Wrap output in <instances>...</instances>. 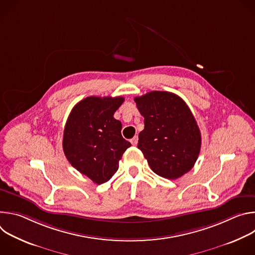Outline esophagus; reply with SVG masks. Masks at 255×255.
<instances>
[{"instance_id":"34e87169","label":"esophagus","mask_w":255,"mask_h":255,"mask_svg":"<svg viewBox=\"0 0 255 255\" xmlns=\"http://www.w3.org/2000/svg\"><path fill=\"white\" fill-rule=\"evenodd\" d=\"M130 142L132 143V145H137V143H138V137H137V136H134V137L130 140Z\"/></svg>"}]
</instances>
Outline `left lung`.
Segmentation results:
<instances>
[{"instance_id": "obj_1", "label": "left lung", "mask_w": 255, "mask_h": 255, "mask_svg": "<svg viewBox=\"0 0 255 255\" xmlns=\"http://www.w3.org/2000/svg\"><path fill=\"white\" fill-rule=\"evenodd\" d=\"M144 117L138 148L150 168L176 179L190 171L201 150V132L185 101L175 94L153 91L134 99Z\"/></svg>"}]
</instances>
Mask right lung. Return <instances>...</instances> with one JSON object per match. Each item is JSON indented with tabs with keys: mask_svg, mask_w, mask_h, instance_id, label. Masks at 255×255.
<instances>
[{
	"mask_svg": "<svg viewBox=\"0 0 255 255\" xmlns=\"http://www.w3.org/2000/svg\"><path fill=\"white\" fill-rule=\"evenodd\" d=\"M123 97H88L79 102L67 118L62 147L69 163L101 185L119 168V160L131 143L122 137V124L114 113Z\"/></svg>",
	"mask_w": 255,
	"mask_h": 255,
	"instance_id": "right-lung-1",
	"label": "right lung"
}]
</instances>
